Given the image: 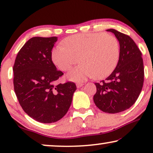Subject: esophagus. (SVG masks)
<instances>
[{
    "instance_id": "obj_1",
    "label": "esophagus",
    "mask_w": 153,
    "mask_h": 153,
    "mask_svg": "<svg viewBox=\"0 0 153 153\" xmlns=\"http://www.w3.org/2000/svg\"><path fill=\"white\" fill-rule=\"evenodd\" d=\"M76 85L77 88H81V86H83V83H76Z\"/></svg>"
}]
</instances>
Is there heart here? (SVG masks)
I'll return each instance as SVG.
<instances>
[{
  "label": "heart",
  "instance_id": "heart-1",
  "mask_svg": "<svg viewBox=\"0 0 153 153\" xmlns=\"http://www.w3.org/2000/svg\"><path fill=\"white\" fill-rule=\"evenodd\" d=\"M52 51L54 65L62 71H68L69 81L82 82L88 78L101 79L108 76L118 64L120 46L116 37L103 33H80L67 37Z\"/></svg>",
  "mask_w": 153,
  "mask_h": 153
}]
</instances>
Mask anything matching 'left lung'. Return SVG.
<instances>
[{
	"instance_id": "1",
	"label": "left lung",
	"mask_w": 153,
	"mask_h": 153,
	"mask_svg": "<svg viewBox=\"0 0 153 153\" xmlns=\"http://www.w3.org/2000/svg\"><path fill=\"white\" fill-rule=\"evenodd\" d=\"M119 42L120 57L110 76L100 83L93 97L95 105L108 114H116L130 108L141 93L144 80L142 54L132 39L115 29H108Z\"/></svg>"
}]
</instances>
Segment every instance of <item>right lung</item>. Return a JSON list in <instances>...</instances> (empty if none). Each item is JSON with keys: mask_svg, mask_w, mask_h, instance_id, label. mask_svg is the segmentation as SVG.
<instances>
[{"mask_svg": "<svg viewBox=\"0 0 153 153\" xmlns=\"http://www.w3.org/2000/svg\"><path fill=\"white\" fill-rule=\"evenodd\" d=\"M58 37H34L16 56L13 67L14 88L23 110L42 123H51L67 114L76 90L74 83L56 84L63 74L51 60Z\"/></svg>", "mask_w": 153, "mask_h": 153, "instance_id": "1", "label": "right lung"}]
</instances>
